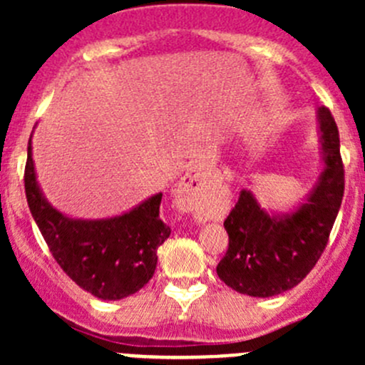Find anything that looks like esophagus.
Returning <instances> with one entry per match:
<instances>
[{
  "mask_svg": "<svg viewBox=\"0 0 365 365\" xmlns=\"http://www.w3.org/2000/svg\"><path fill=\"white\" fill-rule=\"evenodd\" d=\"M203 189V182H201V176L197 171H189L183 178V182L180 183L178 190V201L180 205L185 210L194 208L196 203V196L200 194V190Z\"/></svg>",
  "mask_w": 365,
  "mask_h": 365,
  "instance_id": "34e87169",
  "label": "esophagus"
}]
</instances>
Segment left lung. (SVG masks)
<instances>
[{
    "label": "left lung",
    "mask_w": 365,
    "mask_h": 365,
    "mask_svg": "<svg viewBox=\"0 0 365 365\" xmlns=\"http://www.w3.org/2000/svg\"><path fill=\"white\" fill-rule=\"evenodd\" d=\"M318 118L325 168L307 203L288 215L274 217L249 190H242L224 220L230 244L217 264V275L235 292L267 298L295 288L329 244L344 194V165L332 113L319 108Z\"/></svg>",
    "instance_id": "8db88e82"
}]
</instances>
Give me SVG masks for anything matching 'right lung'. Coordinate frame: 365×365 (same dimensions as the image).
<instances>
[{"label": "right lung", "instance_id": "obj_1", "mask_svg": "<svg viewBox=\"0 0 365 365\" xmlns=\"http://www.w3.org/2000/svg\"><path fill=\"white\" fill-rule=\"evenodd\" d=\"M24 189L29 212L51 254L81 288L102 300H120L134 295L153 277L157 249L171 235V227L159 215L162 194L113 219H68L40 192L31 159V139Z\"/></svg>", "mask_w": 365, "mask_h": 365}]
</instances>
